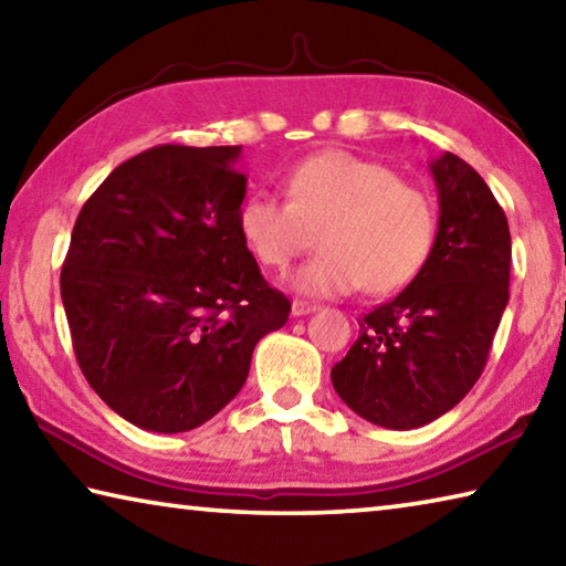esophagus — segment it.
<instances>
[{"instance_id":"obj_1","label":"esophagus","mask_w":566,"mask_h":566,"mask_svg":"<svg viewBox=\"0 0 566 566\" xmlns=\"http://www.w3.org/2000/svg\"><path fill=\"white\" fill-rule=\"evenodd\" d=\"M317 310H319V306L312 304V302H302V300H294L292 302V314H294V317H304V314H314Z\"/></svg>"}]
</instances>
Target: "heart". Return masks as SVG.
<instances>
[{"mask_svg":"<svg viewBox=\"0 0 566 566\" xmlns=\"http://www.w3.org/2000/svg\"><path fill=\"white\" fill-rule=\"evenodd\" d=\"M239 232L272 270H286L319 232L322 252L292 276L312 296H339L364 286L389 294L427 264L437 212L424 191L391 167L347 149H324L286 175V199L254 191L239 207Z\"/></svg>","mask_w":566,"mask_h":566,"instance_id":"obj_1","label":"heart"}]
</instances>
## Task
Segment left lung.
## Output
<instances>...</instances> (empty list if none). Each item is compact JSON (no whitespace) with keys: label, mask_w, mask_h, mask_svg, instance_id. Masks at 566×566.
Segmentation results:
<instances>
[{"label":"left lung","mask_w":566,"mask_h":566,"mask_svg":"<svg viewBox=\"0 0 566 566\" xmlns=\"http://www.w3.org/2000/svg\"><path fill=\"white\" fill-rule=\"evenodd\" d=\"M439 224L432 254L395 300L364 314L332 385L361 419L417 429L467 397L510 302L512 237L502 207L452 151L429 161Z\"/></svg>","instance_id":"obj_1"}]
</instances>
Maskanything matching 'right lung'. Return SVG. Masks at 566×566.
Listing matches in <instances>:
<instances>
[{"instance_id": "add662e5", "label": "right lung", "mask_w": 566, "mask_h": 566, "mask_svg": "<svg viewBox=\"0 0 566 566\" xmlns=\"http://www.w3.org/2000/svg\"><path fill=\"white\" fill-rule=\"evenodd\" d=\"M242 147L161 145L119 165L74 222L62 302L92 389L134 427L177 434L244 387L290 319L239 232Z\"/></svg>"}]
</instances>
